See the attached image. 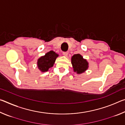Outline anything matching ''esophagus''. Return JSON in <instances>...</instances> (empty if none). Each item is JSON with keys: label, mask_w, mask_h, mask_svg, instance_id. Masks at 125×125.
Segmentation results:
<instances>
[{"label": "esophagus", "mask_w": 125, "mask_h": 125, "mask_svg": "<svg viewBox=\"0 0 125 125\" xmlns=\"http://www.w3.org/2000/svg\"><path fill=\"white\" fill-rule=\"evenodd\" d=\"M68 54V53L67 52H63V54L64 55V56H67Z\"/></svg>", "instance_id": "obj_1"}]
</instances>
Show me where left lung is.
<instances>
[{"mask_svg":"<svg viewBox=\"0 0 125 125\" xmlns=\"http://www.w3.org/2000/svg\"><path fill=\"white\" fill-rule=\"evenodd\" d=\"M71 60L74 71L77 73H82L88 69V63L80 54H74L72 56Z\"/></svg>","mask_w":125,"mask_h":125,"instance_id":"8db88e82","label":"left lung"}]
</instances>
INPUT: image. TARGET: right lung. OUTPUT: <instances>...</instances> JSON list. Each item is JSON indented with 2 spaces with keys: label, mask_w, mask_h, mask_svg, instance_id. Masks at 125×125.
Here are the masks:
<instances>
[{
  "label": "right lung",
  "mask_w": 125,
  "mask_h": 125,
  "mask_svg": "<svg viewBox=\"0 0 125 125\" xmlns=\"http://www.w3.org/2000/svg\"><path fill=\"white\" fill-rule=\"evenodd\" d=\"M58 56L53 51L46 53L44 56H42L37 61V67L42 72H45L48 71V69L53 67L56 58Z\"/></svg>",
  "instance_id": "1"
}]
</instances>
